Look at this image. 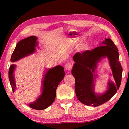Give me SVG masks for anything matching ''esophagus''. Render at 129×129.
Returning a JSON list of instances; mask_svg holds the SVG:
<instances>
[{
    "label": "esophagus",
    "mask_w": 129,
    "mask_h": 129,
    "mask_svg": "<svg viewBox=\"0 0 129 129\" xmlns=\"http://www.w3.org/2000/svg\"><path fill=\"white\" fill-rule=\"evenodd\" d=\"M72 67H73V64L72 62H68L65 65V69H66L67 70H68V71H69L72 69ZM68 73H69V72H68Z\"/></svg>",
    "instance_id": "1"
}]
</instances>
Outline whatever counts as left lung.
<instances>
[{"instance_id": "1", "label": "left lung", "mask_w": 129, "mask_h": 129, "mask_svg": "<svg viewBox=\"0 0 129 129\" xmlns=\"http://www.w3.org/2000/svg\"><path fill=\"white\" fill-rule=\"evenodd\" d=\"M107 57L116 81L108 82L107 90L103 93L94 91V81L98 64ZM75 63L72 70L75 79V91L78 100L87 106H98L106 103L116 94L121 82L122 68L119 61V54L116 45L110 38H105L100 46L83 53H76L73 56Z\"/></svg>"}]
</instances>
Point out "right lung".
<instances>
[{"instance_id": "right-lung-1", "label": "right lung", "mask_w": 129, "mask_h": 129, "mask_svg": "<svg viewBox=\"0 0 129 129\" xmlns=\"http://www.w3.org/2000/svg\"><path fill=\"white\" fill-rule=\"evenodd\" d=\"M37 39V37L31 36L19 41L12 55L10 61L15 62L34 53L36 48H38ZM15 68L16 65L12 64L9 69V79L13 92H15L16 87L14 74ZM65 75L64 68L61 65L46 69L42 80V93L34 102L28 104L30 108L36 110H44L50 106L55 99L57 87L64 79Z\"/></svg>"}]
</instances>
